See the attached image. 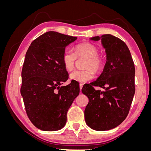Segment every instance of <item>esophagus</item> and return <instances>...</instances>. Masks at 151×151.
I'll list each match as a JSON object with an SVG mask.
<instances>
[{"label": "esophagus", "mask_w": 151, "mask_h": 151, "mask_svg": "<svg viewBox=\"0 0 151 151\" xmlns=\"http://www.w3.org/2000/svg\"><path fill=\"white\" fill-rule=\"evenodd\" d=\"M83 83H80V84H79V88H80L81 92V89H82V88H83Z\"/></svg>", "instance_id": "esophagus-1"}]
</instances>
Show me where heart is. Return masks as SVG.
<instances>
[{"label":"heart","mask_w":151,"mask_h":151,"mask_svg":"<svg viewBox=\"0 0 151 151\" xmlns=\"http://www.w3.org/2000/svg\"><path fill=\"white\" fill-rule=\"evenodd\" d=\"M75 53L70 50H65L62 55V62L65 68L72 70L74 67L77 58H86L84 62V70H75L70 73V79L80 83H86L94 78L95 72H99L102 70L104 61L99 55V49L93 44L84 42L77 45L75 47Z\"/></svg>","instance_id":"heart-1"}]
</instances>
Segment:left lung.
<instances>
[{"instance_id":"8db88e82","label":"left lung","mask_w":151,"mask_h":151,"mask_svg":"<svg viewBox=\"0 0 151 151\" xmlns=\"http://www.w3.org/2000/svg\"><path fill=\"white\" fill-rule=\"evenodd\" d=\"M100 39L106 53V64L96 81L83 86L82 93L89 99L84 111L87 125L104 131L121 124L129 113L135 91V66L124 42L111 35L91 38ZM94 86L105 90H96Z\"/></svg>"}]
</instances>
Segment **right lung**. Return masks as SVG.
<instances>
[{"label": "right lung", "mask_w": 151, "mask_h": 151, "mask_svg": "<svg viewBox=\"0 0 151 151\" xmlns=\"http://www.w3.org/2000/svg\"><path fill=\"white\" fill-rule=\"evenodd\" d=\"M77 37L48 31L33 41L22 67L21 94L29 119L38 129L56 131L65 126L68 109L79 94V84L67 81L62 55Z\"/></svg>", "instance_id": "add662e5"}]
</instances>
